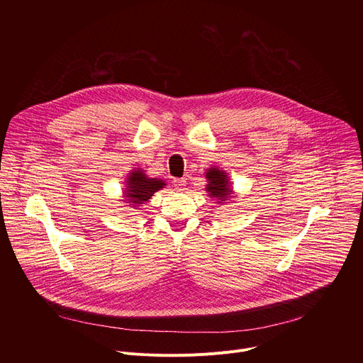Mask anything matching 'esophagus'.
Returning a JSON list of instances; mask_svg holds the SVG:
<instances>
[{
    "label": "esophagus",
    "instance_id": "34e87169",
    "mask_svg": "<svg viewBox=\"0 0 363 363\" xmlns=\"http://www.w3.org/2000/svg\"><path fill=\"white\" fill-rule=\"evenodd\" d=\"M174 186H175L178 191H182V189L186 186V179H185V178H177V179H174Z\"/></svg>",
    "mask_w": 363,
    "mask_h": 363
}]
</instances>
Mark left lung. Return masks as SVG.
Instances as JSON below:
<instances>
[{
  "label": "left lung",
  "instance_id": "obj_1",
  "mask_svg": "<svg viewBox=\"0 0 363 363\" xmlns=\"http://www.w3.org/2000/svg\"><path fill=\"white\" fill-rule=\"evenodd\" d=\"M205 178V191L208 192L211 198L217 199L218 203H228L230 201H233V198H235L234 191L231 188L230 177L224 169L218 167H211L206 169Z\"/></svg>",
  "mask_w": 363,
  "mask_h": 363
}]
</instances>
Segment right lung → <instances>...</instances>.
Instances as JSON below:
<instances>
[{
	"instance_id": "right-lung-1",
	"label": "right lung",
	"mask_w": 363,
	"mask_h": 363,
	"mask_svg": "<svg viewBox=\"0 0 363 363\" xmlns=\"http://www.w3.org/2000/svg\"><path fill=\"white\" fill-rule=\"evenodd\" d=\"M165 185L167 184L164 179L149 178L145 174V169L135 168L126 177L123 195H122L123 199H119V201L125 202L126 208L138 210L139 206H142V203H146L152 198L155 192L165 188Z\"/></svg>"
}]
</instances>
